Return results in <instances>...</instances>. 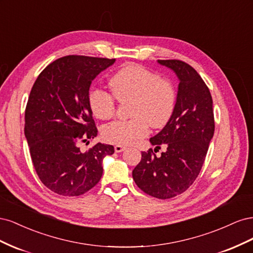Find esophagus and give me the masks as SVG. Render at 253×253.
<instances>
[{
	"instance_id": "esophagus-1",
	"label": "esophagus",
	"mask_w": 253,
	"mask_h": 253,
	"mask_svg": "<svg viewBox=\"0 0 253 253\" xmlns=\"http://www.w3.org/2000/svg\"><path fill=\"white\" fill-rule=\"evenodd\" d=\"M114 149H115V152L116 153H120V152H124L125 150H126V147H124V145H115L114 147Z\"/></svg>"
}]
</instances>
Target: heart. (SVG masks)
I'll use <instances>...</instances> for the list:
<instances>
[{
    "label": "heart",
    "mask_w": 253,
    "mask_h": 253,
    "mask_svg": "<svg viewBox=\"0 0 253 253\" xmlns=\"http://www.w3.org/2000/svg\"><path fill=\"white\" fill-rule=\"evenodd\" d=\"M109 83L120 103L129 102L128 113L133 119L105 126L102 129L104 140L118 145L131 144L148 134L149 126L160 128L172 117L176 102L173 85L145 68L135 64L122 67ZM89 106L101 120L111 119L116 110L113 96L101 89L90 91Z\"/></svg>",
    "instance_id": "heart-1"
}]
</instances>
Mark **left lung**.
<instances>
[{
  "mask_svg": "<svg viewBox=\"0 0 253 253\" xmlns=\"http://www.w3.org/2000/svg\"><path fill=\"white\" fill-rule=\"evenodd\" d=\"M178 78V90L172 117L150 138L152 145L165 144L157 157L152 149L141 153L133 170V179L144 193L160 200L181 194L201 172L214 134L213 101L210 90L192 66L179 60H157Z\"/></svg>",
  "mask_w": 253,
  "mask_h": 253,
  "instance_id": "left-lung-1",
  "label": "left lung"
}]
</instances>
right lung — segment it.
I'll list each match as a JSON object with an SVG mask.
<instances>
[{"label":"right lung","mask_w":253,"mask_h":253,"mask_svg":"<svg viewBox=\"0 0 253 253\" xmlns=\"http://www.w3.org/2000/svg\"><path fill=\"white\" fill-rule=\"evenodd\" d=\"M115 59L66 56L38 76L25 110L24 133L36 172L45 187L63 196L82 195L100 180L114 147L98 142L87 152L81 142L98 134L89 106L91 81Z\"/></svg>","instance_id":"right-lung-1"}]
</instances>
